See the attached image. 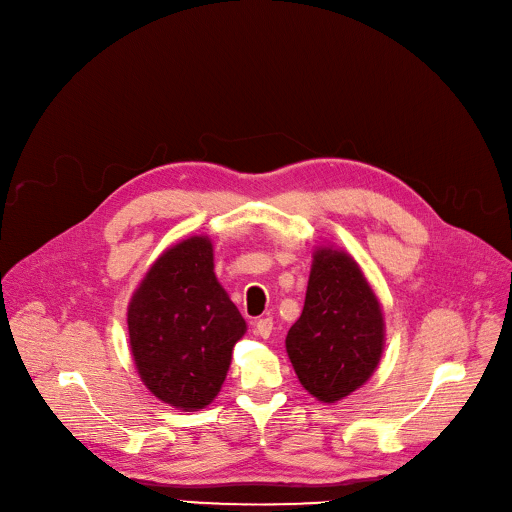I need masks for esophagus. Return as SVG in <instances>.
Segmentation results:
<instances>
[{
    "label": "esophagus",
    "mask_w": 512,
    "mask_h": 512,
    "mask_svg": "<svg viewBox=\"0 0 512 512\" xmlns=\"http://www.w3.org/2000/svg\"><path fill=\"white\" fill-rule=\"evenodd\" d=\"M274 330V321L270 317H263V319H257L255 321V332L261 336V338H270Z\"/></svg>",
    "instance_id": "obj_1"
}]
</instances>
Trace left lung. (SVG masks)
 <instances>
[{
  "mask_svg": "<svg viewBox=\"0 0 512 512\" xmlns=\"http://www.w3.org/2000/svg\"><path fill=\"white\" fill-rule=\"evenodd\" d=\"M382 351V307L359 265L344 251L317 249L303 313L286 336L299 382L317 400L336 402L371 378Z\"/></svg>",
  "mask_w": 512,
  "mask_h": 512,
  "instance_id": "8db88e82",
  "label": "left lung"
}]
</instances>
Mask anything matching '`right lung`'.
Listing matches in <instances>:
<instances>
[{"mask_svg":"<svg viewBox=\"0 0 512 512\" xmlns=\"http://www.w3.org/2000/svg\"><path fill=\"white\" fill-rule=\"evenodd\" d=\"M247 324L213 274L207 236L161 255L128 305L130 351L145 386L182 411L218 396Z\"/></svg>","mask_w":512,"mask_h":512,"instance_id":"obj_1","label":"right lung"}]
</instances>
